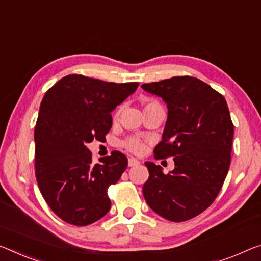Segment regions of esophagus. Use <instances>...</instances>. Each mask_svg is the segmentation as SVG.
Returning a JSON list of instances; mask_svg holds the SVG:
<instances>
[{
	"label": "esophagus",
	"instance_id": "34e87169",
	"mask_svg": "<svg viewBox=\"0 0 261 261\" xmlns=\"http://www.w3.org/2000/svg\"><path fill=\"white\" fill-rule=\"evenodd\" d=\"M127 165H129V167H134V166H137L139 165V161L135 158H129V161H127Z\"/></svg>",
	"mask_w": 261,
	"mask_h": 261
}]
</instances>
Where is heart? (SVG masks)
I'll return each mask as SVG.
<instances>
[{"label": "heart", "instance_id": "heart-1", "mask_svg": "<svg viewBox=\"0 0 261 261\" xmlns=\"http://www.w3.org/2000/svg\"><path fill=\"white\" fill-rule=\"evenodd\" d=\"M153 105H158V103L154 101H147L145 108L148 106H153ZM118 114H119V110H117L115 113V117L116 116H118ZM124 146H125L126 150H129L132 153H139L143 150V143L140 142L138 138H134V137L127 138L125 142H124Z\"/></svg>", "mask_w": 261, "mask_h": 261}]
</instances>
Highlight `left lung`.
Segmentation results:
<instances>
[{
    "label": "left lung",
    "instance_id": "obj_1",
    "mask_svg": "<svg viewBox=\"0 0 261 261\" xmlns=\"http://www.w3.org/2000/svg\"><path fill=\"white\" fill-rule=\"evenodd\" d=\"M145 92L167 105L163 140L154 158L172 156L175 167L168 174L151 161L143 186L153 212L172 222H184L203 213L213 203L230 167L233 124L225 98L193 76H174L144 84Z\"/></svg>",
    "mask_w": 261,
    "mask_h": 261
}]
</instances>
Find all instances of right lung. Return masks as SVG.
Segmentation results:
<instances>
[{
	"mask_svg": "<svg viewBox=\"0 0 261 261\" xmlns=\"http://www.w3.org/2000/svg\"><path fill=\"white\" fill-rule=\"evenodd\" d=\"M138 85L71 74L44 95L35 127L36 179L52 212L69 224H92L109 212L108 188L121 179L127 159L114 151L93 164L87 144L106 139L111 111Z\"/></svg>",
	"mask_w": 261,
	"mask_h": 261,
	"instance_id": "obj_1",
	"label": "right lung"
}]
</instances>
